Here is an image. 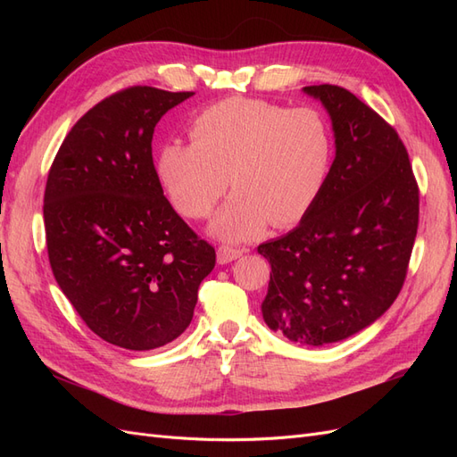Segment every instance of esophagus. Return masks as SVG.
Returning <instances> with one entry per match:
<instances>
[{
  "mask_svg": "<svg viewBox=\"0 0 457 457\" xmlns=\"http://www.w3.org/2000/svg\"><path fill=\"white\" fill-rule=\"evenodd\" d=\"M244 253L240 247H232V245H219L217 250V262L219 265H227V262L238 259Z\"/></svg>",
  "mask_w": 457,
  "mask_h": 457,
  "instance_id": "34e87169",
  "label": "esophagus"
}]
</instances>
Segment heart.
<instances>
[{"label":"heart","instance_id":"heart-1","mask_svg":"<svg viewBox=\"0 0 457 457\" xmlns=\"http://www.w3.org/2000/svg\"><path fill=\"white\" fill-rule=\"evenodd\" d=\"M190 139L160 150L158 179L190 219L210 215L230 181L237 192L212 220L215 237L230 242L257 237L267 223H299L320 198L334 162V137L314 110L242 96L202 110Z\"/></svg>","mask_w":457,"mask_h":457}]
</instances>
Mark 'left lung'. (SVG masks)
Instances as JSON below:
<instances>
[{
	"instance_id": "left-lung-1",
	"label": "left lung",
	"mask_w": 457,
	"mask_h": 457,
	"mask_svg": "<svg viewBox=\"0 0 457 457\" xmlns=\"http://www.w3.org/2000/svg\"><path fill=\"white\" fill-rule=\"evenodd\" d=\"M336 133V160L312 210L261 244L270 262L262 318L299 345L347 339L376 322L404 286L420 188L391 123L339 86H309Z\"/></svg>"
}]
</instances>
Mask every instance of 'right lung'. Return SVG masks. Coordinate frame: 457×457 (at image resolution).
I'll list each match as a JSON object with an SVG mask.
<instances>
[{
	"label": "right lung",
	"mask_w": 457,
	"mask_h": 457,
	"mask_svg": "<svg viewBox=\"0 0 457 457\" xmlns=\"http://www.w3.org/2000/svg\"><path fill=\"white\" fill-rule=\"evenodd\" d=\"M190 91L133 86L106 96L68 131L44 196L51 270L101 339L150 351L188 328L215 267L163 196L152 160L156 123Z\"/></svg>",
	"instance_id": "obj_1"
}]
</instances>
